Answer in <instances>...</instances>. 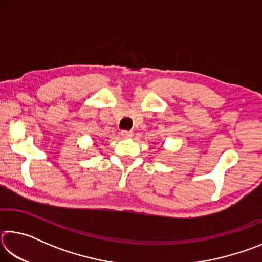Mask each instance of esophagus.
<instances>
[{"label": "esophagus", "mask_w": 262, "mask_h": 262, "mask_svg": "<svg viewBox=\"0 0 262 262\" xmlns=\"http://www.w3.org/2000/svg\"><path fill=\"white\" fill-rule=\"evenodd\" d=\"M121 136L122 137H126V139H129V137L133 136V133L132 132H128V130H122L121 132Z\"/></svg>", "instance_id": "1"}]
</instances>
